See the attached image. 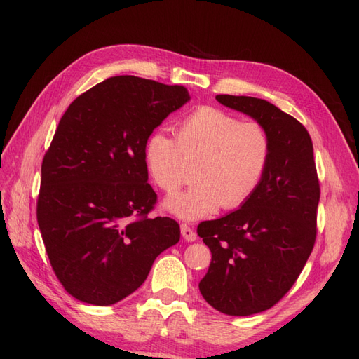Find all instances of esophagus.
Instances as JSON below:
<instances>
[{"mask_svg": "<svg viewBox=\"0 0 359 359\" xmlns=\"http://www.w3.org/2000/svg\"><path fill=\"white\" fill-rule=\"evenodd\" d=\"M180 233L187 242H194L197 239V234L194 233L193 228H189L188 225H180Z\"/></svg>", "mask_w": 359, "mask_h": 359, "instance_id": "34e87169", "label": "esophagus"}]
</instances>
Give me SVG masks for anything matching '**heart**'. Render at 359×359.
Listing matches in <instances>:
<instances>
[{
  "label": "heart",
  "instance_id": "heart-1",
  "mask_svg": "<svg viewBox=\"0 0 359 359\" xmlns=\"http://www.w3.org/2000/svg\"><path fill=\"white\" fill-rule=\"evenodd\" d=\"M271 139L257 121H241L234 114L202 106L180 121L177 140L157 131L144 149L152 180L166 194H174L196 166L197 184L165 201V210L184 220L234 210L253 194L270 162Z\"/></svg>",
  "mask_w": 359,
  "mask_h": 359
}]
</instances>
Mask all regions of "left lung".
<instances>
[{"instance_id": "obj_1", "label": "left lung", "mask_w": 359, "mask_h": 359, "mask_svg": "<svg viewBox=\"0 0 359 359\" xmlns=\"http://www.w3.org/2000/svg\"><path fill=\"white\" fill-rule=\"evenodd\" d=\"M216 100L266 128L271 154L256 191L197 234L211 250L199 290L211 307L248 316L273 307L299 276L313 250L319 182L307 129L270 102L245 95Z\"/></svg>"}]
</instances>
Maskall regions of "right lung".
<instances>
[{
    "instance_id": "right-lung-1",
    "label": "right lung",
    "mask_w": 359,
    "mask_h": 359,
    "mask_svg": "<svg viewBox=\"0 0 359 359\" xmlns=\"http://www.w3.org/2000/svg\"><path fill=\"white\" fill-rule=\"evenodd\" d=\"M189 98L184 86L118 75L75 98L60 120L43 158L36 219L52 269L75 299H125L179 242L175 220L148 217L157 194L144 149Z\"/></svg>"
}]
</instances>
